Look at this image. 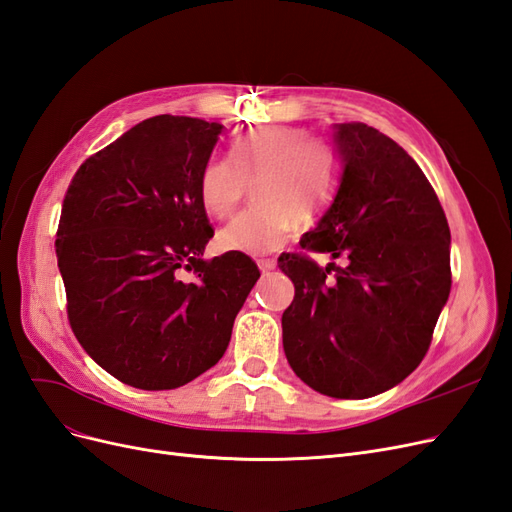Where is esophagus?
Returning <instances> with one entry per match:
<instances>
[{"mask_svg": "<svg viewBox=\"0 0 512 512\" xmlns=\"http://www.w3.org/2000/svg\"><path fill=\"white\" fill-rule=\"evenodd\" d=\"M277 267V262L273 260V258H260L258 260V269L262 271V273H269V271H273Z\"/></svg>", "mask_w": 512, "mask_h": 512, "instance_id": "1", "label": "esophagus"}]
</instances>
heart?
<instances>
[{
    "instance_id": "1",
    "label": "heart",
    "mask_w": 512,
    "mask_h": 512,
    "mask_svg": "<svg viewBox=\"0 0 512 512\" xmlns=\"http://www.w3.org/2000/svg\"><path fill=\"white\" fill-rule=\"evenodd\" d=\"M337 179L333 149L299 128H262L241 136L232 162L209 158L198 175V200L211 218L226 220L254 183V207L224 226L220 252L260 256L277 250L299 222V211H318Z\"/></svg>"
}]
</instances>
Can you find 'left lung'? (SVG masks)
Wrapping results in <instances>:
<instances>
[{"instance_id": "8db88e82", "label": "left lung", "mask_w": 512, "mask_h": 512, "mask_svg": "<svg viewBox=\"0 0 512 512\" xmlns=\"http://www.w3.org/2000/svg\"><path fill=\"white\" fill-rule=\"evenodd\" d=\"M333 130L335 194L301 245L344 265L280 258L294 284L284 352L314 391L365 399L423 361L451 292V230L423 170L393 138L361 121Z\"/></svg>"}]
</instances>
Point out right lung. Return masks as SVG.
<instances>
[{
    "label": "right lung",
    "instance_id": "add662e5",
    "mask_svg": "<svg viewBox=\"0 0 512 512\" xmlns=\"http://www.w3.org/2000/svg\"><path fill=\"white\" fill-rule=\"evenodd\" d=\"M224 126L158 115L76 170L61 205L57 265L70 327L108 374L177 389L218 363L258 282L245 254L203 260L213 237L198 175ZM192 270L196 283L180 275Z\"/></svg>",
    "mask_w": 512,
    "mask_h": 512
}]
</instances>
